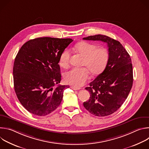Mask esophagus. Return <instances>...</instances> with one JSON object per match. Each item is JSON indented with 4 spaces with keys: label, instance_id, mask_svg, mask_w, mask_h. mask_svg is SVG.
I'll return each instance as SVG.
<instances>
[{
    "label": "esophagus",
    "instance_id": "obj_1",
    "mask_svg": "<svg viewBox=\"0 0 149 149\" xmlns=\"http://www.w3.org/2000/svg\"><path fill=\"white\" fill-rule=\"evenodd\" d=\"M71 88L72 90H80V88H77V87H73V86L71 87Z\"/></svg>",
    "mask_w": 149,
    "mask_h": 149
}]
</instances>
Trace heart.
Returning a JSON list of instances; mask_svg holds the SVG:
<instances>
[{
	"mask_svg": "<svg viewBox=\"0 0 149 149\" xmlns=\"http://www.w3.org/2000/svg\"><path fill=\"white\" fill-rule=\"evenodd\" d=\"M74 49L84 57L83 66L87 68H73L64 75L65 82L75 87H80L90 79V71L96 75L101 74L107 67L109 59V51L104 48H98L95 44L82 42L75 45ZM70 52L66 49L59 58V63L61 67L69 65Z\"/></svg>",
	"mask_w": 149,
	"mask_h": 149,
	"instance_id": "1",
	"label": "heart"
}]
</instances>
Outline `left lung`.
Segmentation results:
<instances>
[{
  "label": "left lung",
  "instance_id": "obj_1",
  "mask_svg": "<svg viewBox=\"0 0 149 149\" xmlns=\"http://www.w3.org/2000/svg\"><path fill=\"white\" fill-rule=\"evenodd\" d=\"M83 39L107 43L110 53L109 61L104 71L86 88L90 97L83 105L94 116L110 115L121 107L132 89L133 75L130 56L120 42L107 36L95 35Z\"/></svg>",
  "mask_w": 149,
  "mask_h": 149
}]
</instances>
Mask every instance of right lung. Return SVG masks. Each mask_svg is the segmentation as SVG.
I'll return each instance as SVG.
<instances>
[{
    "label": "right lung",
    "instance_id": "obj_1",
    "mask_svg": "<svg viewBox=\"0 0 149 149\" xmlns=\"http://www.w3.org/2000/svg\"><path fill=\"white\" fill-rule=\"evenodd\" d=\"M72 39L38 38L26 42L14 62L13 74L16 96L25 109L38 116H47L60 105L68 86H61V54ZM57 86H56V85Z\"/></svg>",
    "mask_w": 149,
    "mask_h": 149
}]
</instances>
